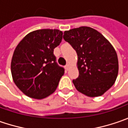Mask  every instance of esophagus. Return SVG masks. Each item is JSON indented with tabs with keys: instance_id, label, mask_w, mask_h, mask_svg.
Wrapping results in <instances>:
<instances>
[{
	"instance_id": "1",
	"label": "esophagus",
	"mask_w": 128,
	"mask_h": 128,
	"mask_svg": "<svg viewBox=\"0 0 128 128\" xmlns=\"http://www.w3.org/2000/svg\"><path fill=\"white\" fill-rule=\"evenodd\" d=\"M65 68H66V70H68V69L70 68V65H69V64H67L66 66H65Z\"/></svg>"
}]
</instances>
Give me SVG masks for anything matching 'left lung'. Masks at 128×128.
<instances>
[{"label":"left lung","instance_id":"obj_1","mask_svg":"<svg viewBox=\"0 0 128 128\" xmlns=\"http://www.w3.org/2000/svg\"><path fill=\"white\" fill-rule=\"evenodd\" d=\"M63 38L78 55L79 76L72 80L77 90L92 98L103 95L118 74L115 48L100 32L87 26L65 31Z\"/></svg>","mask_w":128,"mask_h":128}]
</instances>
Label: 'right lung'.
<instances>
[{
	"label": "right lung",
	"instance_id": "add662e5",
	"mask_svg": "<svg viewBox=\"0 0 128 128\" xmlns=\"http://www.w3.org/2000/svg\"><path fill=\"white\" fill-rule=\"evenodd\" d=\"M62 38L61 30L41 29L29 32L16 46L11 74L15 84L26 96L40 100L56 90L65 72L56 63L53 50Z\"/></svg>",
	"mask_w": 128,
	"mask_h": 128
}]
</instances>
